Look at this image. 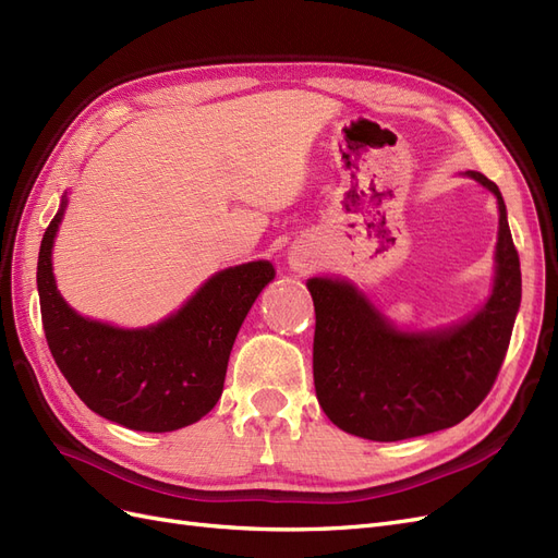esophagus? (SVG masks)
Wrapping results in <instances>:
<instances>
[{
  "instance_id": "esophagus-1",
  "label": "esophagus",
  "mask_w": 558,
  "mask_h": 558,
  "mask_svg": "<svg viewBox=\"0 0 558 558\" xmlns=\"http://www.w3.org/2000/svg\"><path fill=\"white\" fill-rule=\"evenodd\" d=\"M293 265H295V269H302V267H305V263H302V258H295V260H293Z\"/></svg>"
}]
</instances>
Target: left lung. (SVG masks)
<instances>
[{"label": "left lung", "instance_id": "1", "mask_svg": "<svg viewBox=\"0 0 558 558\" xmlns=\"http://www.w3.org/2000/svg\"><path fill=\"white\" fill-rule=\"evenodd\" d=\"M498 199L496 286L486 305L440 332H398L349 283L310 279L314 386L337 428L377 442L451 428L492 391L521 302L519 253L498 185L468 172Z\"/></svg>", "mask_w": 558, "mask_h": 558}]
</instances>
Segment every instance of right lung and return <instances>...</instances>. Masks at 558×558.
<instances>
[{
	"mask_svg": "<svg viewBox=\"0 0 558 558\" xmlns=\"http://www.w3.org/2000/svg\"><path fill=\"white\" fill-rule=\"evenodd\" d=\"M64 205L44 232L37 263L41 324L60 373L93 412L125 428L167 433L195 424L221 398L234 337L275 267H228L162 324L113 328L83 318L58 293L50 248Z\"/></svg>",
	"mask_w": 558,
	"mask_h": 558,
	"instance_id": "obj_1",
	"label": "right lung"
}]
</instances>
